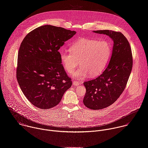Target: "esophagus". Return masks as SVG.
Masks as SVG:
<instances>
[{"mask_svg":"<svg viewBox=\"0 0 148 148\" xmlns=\"http://www.w3.org/2000/svg\"><path fill=\"white\" fill-rule=\"evenodd\" d=\"M82 82H78V81H73V84L75 86H78L79 85L82 84Z\"/></svg>","mask_w":148,"mask_h":148,"instance_id":"34e87169","label":"esophagus"}]
</instances>
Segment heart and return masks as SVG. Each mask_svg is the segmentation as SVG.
I'll return each mask as SVG.
<instances>
[{
	"label": "heart",
	"mask_w": 148,
	"mask_h": 148,
	"mask_svg": "<svg viewBox=\"0 0 148 148\" xmlns=\"http://www.w3.org/2000/svg\"><path fill=\"white\" fill-rule=\"evenodd\" d=\"M111 54V47L106 40L83 38L77 40L71 47V52L60 53V60L66 70L72 72L77 67H81L72 73V76L82 79L87 75L90 77L98 75L106 67Z\"/></svg>",
	"instance_id": "b5f03b06"
}]
</instances>
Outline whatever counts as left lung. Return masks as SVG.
<instances>
[{
  "label": "left lung",
  "instance_id": "1",
  "mask_svg": "<svg viewBox=\"0 0 148 148\" xmlns=\"http://www.w3.org/2000/svg\"><path fill=\"white\" fill-rule=\"evenodd\" d=\"M108 36L114 41L112 55L108 67L96 79L85 81L84 105L100 110L114 103L124 91L133 66L130 43L121 32L110 30L93 31Z\"/></svg>",
  "mask_w": 148,
  "mask_h": 148
}]
</instances>
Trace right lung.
Masks as SVG:
<instances>
[{
	"instance_id": "obj_1",
	"label": "right lung",
	"mask_w": 148,
	"mask_h": 148,
	"mask_svg": "<svg viewBox=\"0 0 148 148\" xmlns=\"http://www.w3.org/2000/svg\"><path fill=\"white\" fill-rule=\"evenodd\" d=\"M76 32L46 25L29 33L22 41L17 58L16 77L31 103L49 109L59 103L72 81L67 75L58 51Z\"/></svg>"
}]
</instances>
